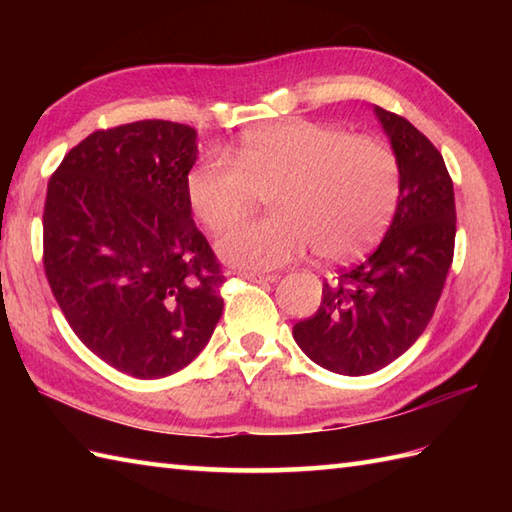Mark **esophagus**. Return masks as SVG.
Segmentation results:
<instances>
[{
  "label": "esophagus",
  "instance_id": "34e87169",
  "mask_svg": "<svg viewBox=\"0 0 512 512\" xmlns=\"http://www.w3.org/2000/svg\"><path fill=\"white\" fill-rule=\"evenodd\" d=\"M237 275L248 281H255V284H273V281L279 279L277 273H246V270H239Z\"/></svg>",
  "mask_w": 512,
  "mask_h": 512
}]
</instances>
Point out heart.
Masks as SVG:
<instances>
[{
  "label": "heart",
  "mask_w": 512,
  "mask_h": 512,
  "mask_svg": "<svg viewBox=\"0 0 512 512\" xmlns=\"http://www.w3.org/2000/svg\"><path fill=\"white\" fill-rule=\"evenodd\" d=\"M400 187V158L383 138L312 121L250 129L233 156H204L184 180L191 211L209 231L268 195L273 215L217 239L226 262L255 270L295 262L308 248L330 264L361 257L387 233Z\"/></svg>",
  "instance_id": "obj_1"
}]
</instances>
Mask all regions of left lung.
Listing matches in <instances>:
<instances>
[{"mask_svg":"<svg viewBox=\"0 0 512 512\" xmlns=\"http://www.w3.org/2000/svg\"><path fill=\"white\" fill-rule=\"evenodd\" d=\"M400 158L394 220L365 262L323 281L319 310L292 336L314 363L343 376L383 369L418 341L453 264L455 195L442 154L407 118L376 107Z\"/></svg>","mask_w":512,"mask_h":512,"instance_id":"obj_1","label":"left lung"}]
</instances>
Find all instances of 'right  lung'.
<instances>
[{
    "label": "right lung",
    "instance_id": "obj_1",
    "mask_svg": "<svg viewBox=\"0 0 512 512\" xmlns=\"http://www.w3.org/2000/svg\"><path fill=\"white\" fill-rule=\"evenodd\" d=\"M195 129L136 121L72 147L48 180L43 270L74 334L134 378L180 372L209 343L226 281L184 180Z\"/></svg>",
    "mask_w": 512,
    "mask_h": 512
}]
</instances>
